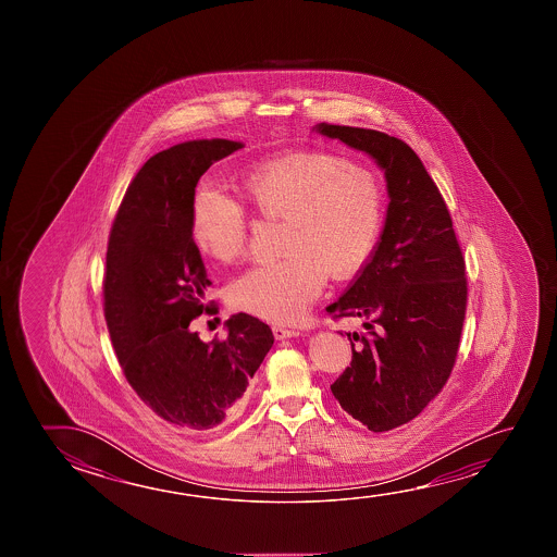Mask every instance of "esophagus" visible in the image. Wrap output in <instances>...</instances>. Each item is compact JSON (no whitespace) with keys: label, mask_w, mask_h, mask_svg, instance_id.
Wrapping results in <instances>:
<instances>
[{"label":"esophagus","mask_w":557,"mask_h":557,"mask_svg":"<svg viewBox=\"0 0 557 557\" xmlns=\"http://www.w3.org/2000/svg\"><path fill=\"white\" fill-rule=\"evenodd\" d=\"M275 339H287V337H297L301 332L297 329H287V326H274Z\"/></svg>","instance_id":"obj_1"}]
</instances>
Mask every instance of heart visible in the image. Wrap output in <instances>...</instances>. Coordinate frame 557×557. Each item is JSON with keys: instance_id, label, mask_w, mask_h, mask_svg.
<instances>
[{"instance_id": "1", "label": "heart", "mask_w": 557, "mask_h": 557, "mask_svg": "<svg viewBox=\"0 0 557 557\" xmlns=\"http://www.w3.org/2000/svg\"><path fill=\"white\" fill-rule=\"evenodd\" d=\"M243 200L265 220H282V258L252 265L228 285L233 307L292 322L319 297L326 274L356 275L383 227V190L373 174L332 153H292L256 164L238 181ZM191 240L221 264L247 248L245 210L227 191L200 184L191 200Z\"/></svg>"}]
</instances>
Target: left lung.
Segmentation results:
<instances>
[{
    "label": "left lung",
    "instance_id": "1",
    "mask_svg": "<svg viewBox=\"0 0 557 557\" xmlns=\"http://www.w3.org/2000/svg\"><path fill=\"white\" fill-rule=\"evenodd\" d=\"M312 132L371 157L386 181L381 240L356 282L326 307L366 329L347 332L351 366L330 391L354 420L381 433L420 416L447 383L465 322V258L447 203L410 146L324 122Z\"/></svg>",
    "mask_w": 557,
    "mask_h": 557
}]
</instances>
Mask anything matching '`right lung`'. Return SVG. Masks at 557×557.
<instances>
[{
	"instance_id": "obj_1",
	"label": "right lung",
	"mask_w": 557,
	"mask_h": 557,
	"mask_svg": "<svg viewBox=\"0 0 557 557\" xmlns=\"http://www.w3.org/2000/svg\"><path fill=\"white\" fill-rule=\"evenodd\" d=\"M231 139H191L151 157L136 174L110 231L104 319L120 366L159 418L206 431L233 420L274 334L247 312L227 337L201 342L191 320L211 282L191 240V200L211 164L240 149Z\"/></svg>"
}]
</instances>
